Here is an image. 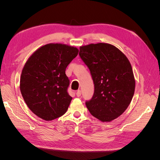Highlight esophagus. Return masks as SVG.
<instances>
[{
  "instance_id": "obj_1",
  "label": "esophagus",
  "mask_w": 160,
  "mask_h": 160,
  "mask_svg": "<svg viewBox=\"0 0 160 160\" xmlns=\"http://www.w3.org/2000/svg\"><path fill=\"white\" fill-rule=\"evenodd\" d=\"M81 91L80 90H78L77 91V92H76V95H77V97H80L81 96Z\"/></svg>"
}]
</instances>
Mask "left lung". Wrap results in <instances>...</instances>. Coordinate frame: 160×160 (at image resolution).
I'll return each instance as SVG.
<instances>
[{
  "mask_svg": "<svg viewBox=\"0 0 160 160\" xmlns=\"http://www.w3.org/2000/svg\"><path fill=\"white\" fill-rule=\"evenodd\" d=\"M79 56L90 70L94 94L86 101L90 113L109 122L126 110L132 100L135 81L127 57L109 43L80 47Z\"/></svg>",
  "mask_w": 160,
  "mask_h": 160,
  "instance_id": "left-lung-1",
  "label": "left lung"
}]
</instances>
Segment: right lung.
<instances>
[{
  "label": "right lung",
  "instance_id": "obj_1",
  "mask_svg": "<svg viewBox=\"0 0 160 160\" xmlns=\"http://www.w3.org/2000/svg\"><path fill=\"white\" fill-rule=\"evenodd\" d=\"M76 47L49 43L38 48L28 58L20 79V90L33 113L45 121L64 115L72 98L67 88V67L78 55Z\"/></svg>",
  "mask_w": 160,
  "mask_h": 160
}]
</instances>
